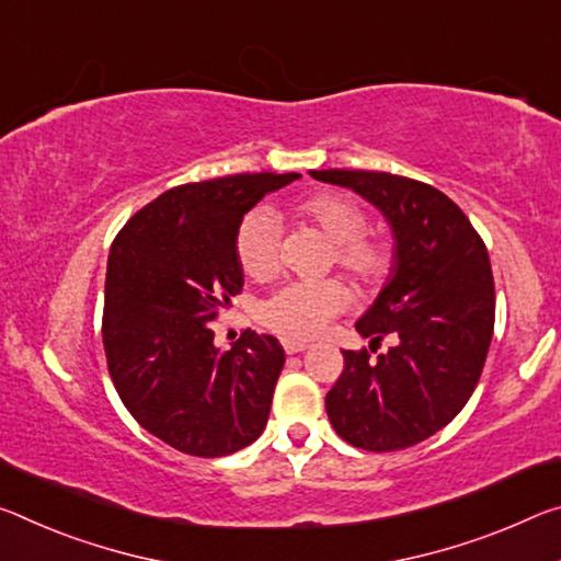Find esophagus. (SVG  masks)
<instances>
[{
    "label": "esophagus",
    "mask_w": 561,
    "mask_h": 561,
    "mask_svg": "<svg viewBox=\"0 0 561 561\" xmlns=\"http://www.w3.org/2000/svg\"><path fill=\"white\" fill-rule=\"evenodd\" d=\"M282 346H284V352H287V354H299V352L307 350V344L297 342V340H282Z\"/></svg>",
    "instance_id": "esophagus-1"
}]
</instances>
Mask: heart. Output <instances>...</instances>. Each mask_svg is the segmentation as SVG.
Returning a JSON list of instances; mask_svg holds the SVG:
<instances>
[{"label":"heart","instance_id":"1","mask_svg":"<svg viewBox=\"0 0 561 561\" xmlns=\"http://www.w3.org/2000/svg\"><path fill=\"white\" fill-rule=\"evenodd\" d=\"M334 242V262L364 287L385 282L392 270V249L367 239V217L342 194H317L299 207ZM237 260L252 279H270L279 266V219L270 209H254L237 229ZM346 305V289L336 279L289 282L279 287L260 309L262 322L289 340H312Z\"/></svg>","mask_w":561,"mask_h":561}]
</instances>
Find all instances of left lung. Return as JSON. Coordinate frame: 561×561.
<instances>
[{
    "mask_svg": "<svg viewBox=\"0 0 561 561\" xmlns=\"http://www.w3.org/2000/svg\"><path fill=\"white\" fill-rule=\"evenodd\" d=\"M319 182L346 186L392 229V270L357 332L371 359L342 352L344 371L327 394L334 432L352 447L397 451L447 426L472 397L494 332V279L482 237L447 194L389 172L322 169Z\"/></svg>",
    "mask_w": 561,
    "mask_h": 561,
    "instance_id": "8db88e82",
    "label": "left lung"
}]
</instances>
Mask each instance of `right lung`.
Returning <instances> with one entry per match:
<instances>
[{
    "label": "right lung",
    "mask_w": 561,
    "mask_h": 561,
    "mask_svg": "<svg viewBox=\"0 0 561 561\" xmlns=\"http://www.w3.org/2000/svg\"><path fill=\"white\" fill-rule=\"evenodd\" d=\"M301 174H232L182 184L124 225L110 249L102 340L129 414L169 447L225 457L264 432L284 367L272 334L215 344L219 309L244 284L237 229L264 194Z\"/></svg>",
    "instance_id": "add662e5"
}]
</instances>
